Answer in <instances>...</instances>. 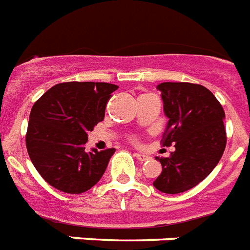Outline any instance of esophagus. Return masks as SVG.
I'll use <instances>...</instances> for the list:
<instances>
[{
	"label": "esophagus",
	"instance_id": "obj_1",
	"mask_svg": "<svg viewBox=\"0 0 250 250\" xmlns=\"http://www.w3.org/2000/svg\"><path fill=\"white\" fill-rule=\"evenodd\" d=\"M134 157H135L139 162H142V163L143 162L148 161V159H150V157H149V155L142 154V153H134Z\"/></svg>",
	"mask_w": 250,
	"mask_h": 250
}]
</instances>
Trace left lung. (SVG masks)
Listing matches in <instances>:
<instances>
[{
  "mask_svg": "<svg viewBox=\"0 0 250 250\" xmlns=\"http://www.w3.org/2000/svg\"><path fill=\"white\" fill-rule=\"evenodd\" d=\"M163 110L168 117L163 146H174L170 157L157 159L162 173L153 186L163 193H181L197 186L212 172L227 146L223 106L201 84L163 82Z\"/></svg>",
  "mask_w": 250,
  "mask_h": 250,
  "instance_id": "1",
  "label": "left lung"
}]
</instances>
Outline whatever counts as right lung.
Returning a JSON list of instances; mask_svg holds the SVG:
<instances>
[{
    "instance_id": "right-lung-1",
    "label": "right lung",
    "mask_w": 250,
    "mask_h": 250,
    "mask_svg": "<svg viewBox=\"0 0 250 250\" xmlns=\"http://www.w3.org/2000/svg\"><path fill=\"white\" fill-rule=\"evenodd\" d=\"M104 82H64L34 104L26 148L34 167L54 188L83 193L101 180L115 149L86 150L87 134L104 120L111 93Z\"/></svg>"
}]
</instances>
